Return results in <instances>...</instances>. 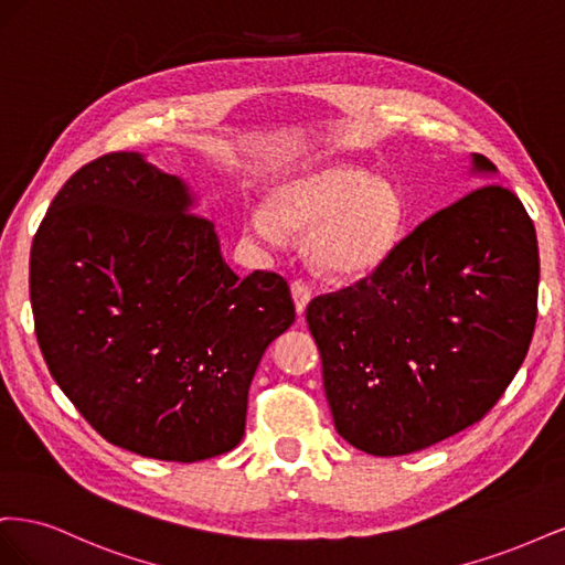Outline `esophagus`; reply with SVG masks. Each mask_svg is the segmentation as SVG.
<instances>
[{"label":"esophagus","instance_id":"esophagus-1","mask_svg":"<svg viewBox=\"0 0 565 565\" xmlns=\"http://www.w3.org/2000/svg\"><path fill=\"white\" fill-rule=\"evenodd\" d=\"M311 297H313L311 287L306 285L303 280H295V282H292V299H295V306H297V313H299V316L306 311V306H309Z\"/></svg>","mask_w":565,"mask_h":565}]
</instances>
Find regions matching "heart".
Wrapping results in <instances>:
<instances>
[{
  "label": "heart",
  "mask_w": 565,
  "mask_h": 565,
  "mask_svg": "<svg viewBox=\"0 0 565 565\" xmlns=\"http://www.w3.org/2000/svg\"><path fill=\"white\" fill-rule=\"evenodd\" d=\"M401 188L353 164L306 167L268 188L266 210L247 212L252 235L278 245L285 228L309 233L311 264L332 280H361L396 252L405 231Z\"/></svg>",
  "instance_id": "heart-1"
}]
</instances>
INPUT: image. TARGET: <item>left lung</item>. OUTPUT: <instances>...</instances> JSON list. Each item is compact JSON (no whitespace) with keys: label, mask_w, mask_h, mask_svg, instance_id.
Returning <instances> with one entry per match:
<instances>
[{"label":"left lung","mask_w":565,"mask_h":565,"mask_svg":"<svg viewBox=\"0 0 565 565\" xmlns=\"http://www.w3.org/2000/svg\"><path fill=\"white\" fill-rule=\"evenodd\" d=\"M471 164L498 172L486 156ZM537 282L533 218L488 183L422 221L370 278L316 297L306 322L339 436L396 457L483 419L527 353Z\"/></svg>","instance_id":"8db88e82"}]
</instances>
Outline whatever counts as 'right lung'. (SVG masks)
Segmentation results:
<instances>
[{
  "instance_id": "1",
  "label": "right lung",
  "mask_w": 565,
  "mask_h": 565,
  "mask_svg": "<svg viewBox=\"0 0 565 565\" xmlns=\"http://www.w3.org/2000/svg\"><path fill=\"white\" fill-rule=\"evenodd\" d=\"M193 195L139 152L65 181L30 249L51 377L117 448L198 461L241 443L268 344L295 322L278 273L237 278Z\"/></svg>"
}]
</instances>
